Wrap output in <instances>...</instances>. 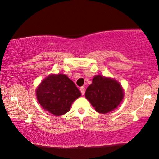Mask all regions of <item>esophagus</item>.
<instances>
[{
  "instance_id": "1",
  "label": "esophagus",
  "mask_w": 159,
  "mask_h": 159,
  "mask_svg": "<svg viewBox=\"0 0 159 159\" xmlns=\"http://www.w3.org/2000/svg\"><path fill=\"white\" fill-rule=\"evenodd\" d=\"M80 92H81L82 95H84V92H85V88H84V86H82V87H81V88H80Z\"/></svg>"
}]
</instances>
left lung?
Here are the masks:
<instances>
[{
	"instance_id": "8db88e82",
	"label": "left lung",
	"mask_w": 159,
	"mask_h": 159,
	"mask_svg": "<svg viewBox=\"0 0 159 159\" xmlns=\"http://www.w3.org/2000/svg\"><path fill=\"white\" fill-rule=\"evenodd\" d=\"M85 97L96 111L106 114L120 104L124 93L120 84L115 80L97 75L87 88Z\"/></svg>"
}]
</instances>
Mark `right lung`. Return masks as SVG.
<instances>
[{"instance_id":"obj_1","label":"right lung","mask_w":159,"mask_h":159,"mask_svg":"<svg viewBox=\"0 0 159 159\" xmlns=\"http://www.w3.org/2000/svg\"><path fill=\"white\" fill-rule=\"evenodd\" d=\"M38 101L44 109L60 116L70 109L74 101L81 93L75 84L65 75H51L45 78L36 91Z\"/></svg>"}]
</instances>
